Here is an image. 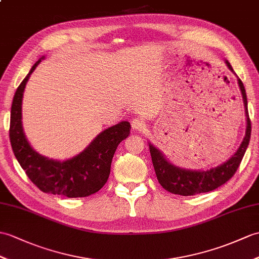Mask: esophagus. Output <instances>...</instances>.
<instances>
[{
    "label": "esophagus",
    "mask_w": 259,
    "mask_h": 259,
    "mask_svg": "<svg viewBox=\"0 0 259 259\" xmlns=\"http://www.w3.org/2000/svg\"><path fill=\"white\" fill-rule=\"evenodd\" d=\"M131 127L134 128L135 130H140V129H142V128L144 127V123H143V121H142V119L136 118V119L132 120V121H131Z\"/></svg>",
    "instance_id": "obj_1"
}]
</instances>
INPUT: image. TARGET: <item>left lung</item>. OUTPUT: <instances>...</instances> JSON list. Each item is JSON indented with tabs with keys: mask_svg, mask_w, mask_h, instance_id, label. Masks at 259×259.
Instances as JSON below:
<instances>
[{
	"mask_svg": "<svg viewBox=\"0 0 259 259\" xmlns=\"http://www.w3.org/2000/svg\"><path fill=\"white\" fill-rule=\"evenodd\" d=\"M226 65L233 71L231 64L227 61ZM238 85L243 95L245 113L246 118H247V127H246L244 140L240 143L238 150L225 163L207 171H190L180 169V167L174 166L170 162H167L163 154L157 148H154L152 144H149L157 179L164 190L169 191L170 193L183 196L206 193V192L214 191L215 189L220 188L221 185L225 184L235 174L246 152V149L248 147L251 132V123L247 109V98H246L245 87L239 78Z\"/></svg>",
	"mask_w": 259,
	"mask_h": 259,
	"instance_id": "left-lung-1",
	"label": "left lung"
}]
</instances>
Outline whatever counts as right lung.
<instances>
[{
  "label": "right lung",
  "instance_id": "1",
  "mask_svg": "<svg viewBox=\"0 0 259 259\" xmlns=\"http://www.w3.org/2000/svg\"><path fill=\"white\" fill-rule=\"evenodd\" d=\"M40 59L34 64L17 87L12 102L10 121L12 149L22 169L40 191L67 197L89 196L106 184L113 154L118 144L129 136L131 125L128 121H121L106 129L81 153L69 160L61 162L41 157L29 146L22 127L23 92L29 75L37 67Z\"/></svg>",
  "mask_w": 259,
  "mask_h": 259
}]
</instances>
